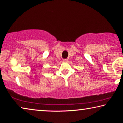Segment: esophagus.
<instances>
[{"label":"esophagus","instance_id":"34e87169","mask_svg":"<svg viewBox=\"0 0 123 123\" xmlns=\"http://www.w3.org/2000/svg\"><path fill=\"white\" fill-rule=\"evenodd\" d=\"M68 61V59H64L63 60V62H67Z\"/></svg>","mask_w":123,"mask_h":123}]
</instances>
